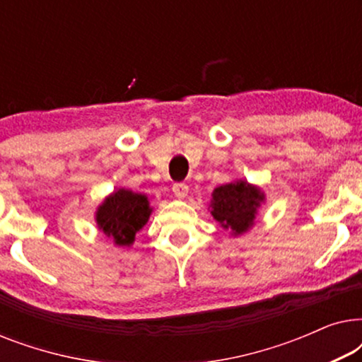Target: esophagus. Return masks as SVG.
<instances>
[{
    "instance_id": "1",
    "label": "esophagus",
    "mask_w": 362,
    "mask_h": 362,
    "mask_svg": "<svg viewBox=\"0 0 362 362\" xmlns=\"http://www.w3.org/2000/svg\"><path fill=\"white\" fill-rule=\"evenodd\" d=\"M173 192L176 197H185L187 194V185L186 182H175L173 185Z\"/></svg>"
}]
</instances>
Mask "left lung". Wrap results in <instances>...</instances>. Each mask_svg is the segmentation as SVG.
<instances>
[{
    "instance_id": "obj_1",
    "label": "left lung",
    "mask_w": 362,
    "mask_h": 362,
    "mask_svg": "<svg viewBox=\"0 0 362 362\" xmlns=\"http://www.w3.org/2000/svg\"><path fill=\"white\" fill-rule=\"evenodd\" d=\"M264 194L247 181H235L216 187L212 192L211 214L224 227L242 234L254 224Z\"/></svg>"
}]
</instances>
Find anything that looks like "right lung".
Masks as SVG:
<instances>
[{"label": "right lung", "instance_id": "add662e5", "mask_svg": "<svg viewBox=\"0 0 362 362\" xmlns=\"http://www.w3.org/2000/svg\"><path fill=\"white\" fill-rule=\"evenodd\" d=\"M151 214L146 196L128 189H118L108 196L97 211V224L117 245H130L135 234L146 224Z\"/></svg>", "mask_w": 362, "mask_h": 362}]
</instances>
